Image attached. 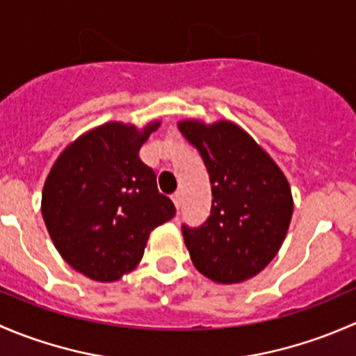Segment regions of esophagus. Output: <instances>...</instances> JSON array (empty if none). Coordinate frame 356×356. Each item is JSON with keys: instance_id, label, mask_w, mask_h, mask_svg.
Returning <instances> with one entry per match:
<instances>
[{"instance_id": "obj_1", "label": "esophagus", "mask_w": 356, "mask_h": 356, "mask_svg": "<svg viewBox=\"0 0 356 356\" xmlns=\"http://www.w3.org/2000/svg\"><path fill=\"white\" fill-rule=\"evenodd\" d=\"M172 201H174V204L175 207H177V210H179V207H181V193H174V195H172Z\"/></svg>"}]
</instances>
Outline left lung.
I'll return each instance as SVG.
<instances>
[{
    "instance_id": "obj_1",
    "label": "left lung",
    "mask_w": 356,
    "mask_h": 356,
    "mask_svg": "<svg viewBox=\"0 0 356 356\" xmlns=\"http://www.w3.org/2000/svg\"><path fill=\"white\" fill-rule=\"evenodd\" d=\"M210 174L211 211L198 229L182 227L198 272L217 284L260 274L281 250L293 217L289 182L274 158L231 120L179 122Z\"/></svg>"
}]
</instances>
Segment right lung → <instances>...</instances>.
Masks as SVG:
<instances>
[{"label":"right lung","mask_w":356,"mask_h":356,"mask_svg":"<svg viewBox=\"0 0 356 356\" xmlns=\"http://www.w3.org/2000/svg\"><path fill=\"white\" fill-rule=\"evenodd\" d=\"M160 124L98 125L72 141L46 177L41 213L49 238L92 281L113 282L134 270L153 229L175 215L172 200L158 193L155 172L139 158Z\"/></svg>","instance_id":"obj_1"}]
</instances>
